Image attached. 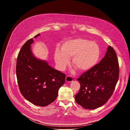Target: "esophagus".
I'll return each instance as SVG.
<instances>
[{
    "instance_id": "obj_1",
    "label": "esophagus",
    "mask_w": 130,
    "mask_h": 130,
    "mask_svg": "<svg viewBox=\"0 0 130 130\" xmlns=\"http://www.w3.org/2000/svg\"><path fill=\"white\" fill-rule=\"evenodd\" d=\"M66 81L68 83L71 82L72 81H73V78L69 76H67L66 77Z\"/></svg>"
}]
</instances>
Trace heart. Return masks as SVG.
<instances>
[{"mask_svg": "<svg viewBox=\"0 0 130 130\" xmlns=\"http://www.w3.org/2000/svg\"><path fill=\"white\" fill-rule=\"evenodd\" d=\"M100 56L98 45L95 42L78 38L65 42L61 51L57 49L54 59L60 70H64L72 58V65L80 72L91 69L98 63Z\"/></svg>", "mask_w": 130, "mask_h": 130, "instance_id": "heart-1", "label": "heart"}]
</instances>
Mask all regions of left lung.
<instances>
[{"label":"left lung","instance_id":"1","mask_svg":"<svg viewBox=\"0 0 130 130\" xmlns=\"http://www.w3.org/2000/svg\"><path fill=\"white\" fill-rule=\"evenodd\" d=\"M119 67L116 53L109 46L99 63L83 73L77 80L80 88L76 102L85 109H93L104 105L110 98L119 79Z\"/></svg>","mask_w":130,"mask_h":130}]
</instances>
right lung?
<instances>
[{
  "label": "right lung",
  "instance_id": "right-lung-1",
  "mask_svg": "<svg viewBox=\"0 0 130 130\" xmlns=\"http://www.w3.org/2000/svg\"><path fill=\"white\" fill-rule=\"evenodd\" d=\"M40 35L37 34L34 38ZM27 41L18 54L16 73L18 87L24 98L34 105L47 106L57 98L59 88L64 84L65 75L50 66L46 61L35 58Z\"/></svg>",
  "mask_w": 130,
  "mask_h": 130
}]
</instances>
